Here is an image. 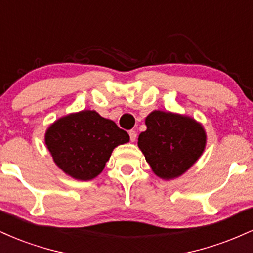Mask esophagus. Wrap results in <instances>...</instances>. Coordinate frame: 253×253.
<instances>
[{
	"label": "esophagus",
	"mask_w": 253,
	"mask_h": 253,
	"mask_svg": "<svg viewBox=\"0 0 253 253\" xmlns=\"http://www.w3.org/2000/svg\"><path fill=\"white\" fill-rule=\"evenodd\" d=\"M129 139H130V141H135V139H136V132L135 130H129Z\"/></svg>",
	"instance_id": "34e87169"
}]
</instances>
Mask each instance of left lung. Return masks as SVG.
<instances>
[{
    "mask_svg": "<svg viewBox=\"0 0 253 253\" xmlns=\"http://www.w3.org/2000/svg\"><path fill=\"white\" fill-rule=\"evenodd\" d=\"M146 130L138 138V146L151 169L161 178H177L202 155L206 132L193 118L153 110L145 119Z\"/></svg>",
    "mask_w": 253,
    "mask_h": 253,
    "instance_id": "obj_1",
    "label": "left lung"
}]
</instances>
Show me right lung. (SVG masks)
<instances>
[{"label":"right lung","mask_w":253,"mask_h":253,"mask_svg":"<svg viewBox=\"0 0 253 253\" xmlns=\"http://www.w3.org/2000/svg\"><path fill=\"white\" fill-rule=\"evenodd\" d=\"M128 141L126 130L95 110L58 119L45 134V144L54 163L80 181H90L100 175L113 150Z\"/></svg>","instance_id":"1"}]
</instances>
